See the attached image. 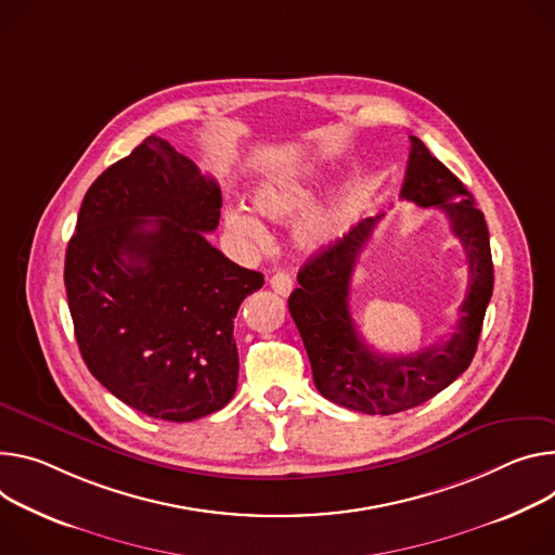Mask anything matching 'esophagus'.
Instances as JSON below:
<instances>
[{"label": "esophagus", "mask_w": 555, "mask_h": 555, "mask_svg": "<svg viewBox=\"0 0 555 555\" xmlns=\"http://www.w3.org/2000/svg\"><path fill=\"white\" fill-rule=\"evenodd\" d=\"M270 285H272V289H274L276 294H281V296H289V292L294 289L292 276H289L287 272H283V270H279L276 274H272Z\"/></svg>", "instance_id": "1"}]
</instances>
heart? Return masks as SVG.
<instances>
[{
  "mask_svg": "<svg viewBox=\"0 0 555 555\" xmlns=\"http://www.w3.org/2000/svg\"><path fill=\"white\" fill-rule=\"evenodd\" d=\"M312 196V179L308 175L283 172L272 175L257 183L249 192V206L257 215L270 221H287ZM232 234L247 241H263L266 228L261 221L245 212L243 208H232L225 217ZM345 230V215L338 204L317 208L300 219L294 228V241L300 249L317 251L332 245Z\"/></svg>",
  "mask_w": 555,
  "mask_h": 555,
  "instance_id": "1",
  "label": "heart"
}]
</instances>
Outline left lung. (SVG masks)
I'll list each match as a JSON object with an SVG mask.
<instances>
[{"label": "left lung", "mask_w": 555, "mask_h": 555, "mask_svg": "<svg viewBox=\"0 0 555 555\" xmlns=\"http://www.w3.org/2000/svg\"><path fill=\"white\" fill-rule=\"evenodd\" d=\"M400 196L421 208H438L467 251L469 292L447 340L416 354L387 357L361 338L349 312V285L365 243L380 217L349 228L298 272L289 314L304 338L317 389L336 405L363 414H398L423 405L456 380L472 363L493 292L489 230L463 181L444 168L427 145L412 137Z\"/></svg>", "instance_id": "obj_1"}]
</instances>
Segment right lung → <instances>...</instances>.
Here are the masks:
<instances>
[{"mask_svg": "<svg viewBox=\"0 0 555 555\" xmlns=\"http://www.w3.org/2000/svg\"><path fill=\"white\" fill-rule=\"evenodd\" d=\"M221 190L150 134L88 188L64 283L90 374L132 410L204 418L236 391L234 317L263 285L210 245Z\"/></svg>", "mask_w": 555, "mask_h": 555, "instance_id": "1", "label": "right lung"}]
</instances>
